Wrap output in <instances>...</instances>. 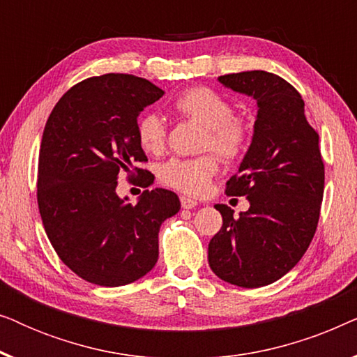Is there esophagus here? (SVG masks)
<instances>
[{
  "instance_id": "1",
  "label": "esophagus",
  "mask_w": 357,
  "mask_h": 357,
  "mask_svg": "<svg viewBox=\"0 0 357 357\" xmlns=\"http://www.w3.org/2000/svg\"><path fill=\"white\" fill-rule=\"evenodd\" d=\"M180 203H182L183 209H193L198 204L197 199L188 198V197H180Z\"/></svg>"
}]
</instances>
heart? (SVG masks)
Here are the masks:
<instances>
[{
	"mask_svg": "<svg viewBox=\"0 0 357 357\" xmlns=\"http://www.w3.org/2000/svg\"><path fill=\"white\" fill-rule=\"evenodd\" d=\"M174 110L206 128L204 149L216 151L227 160L237 159L245 151L250 130L242 119L234 116L231 102L216 91L203 86L190 87L174 100ZM136 138L146 153H162L165 144L164 120L154 112L141 115L136 123ZM218 170V159L211 154L193 159H172L162 165L160 180L183 193L203 195Z\"/></svg>",
	"mask_w": 357,
	"mask_h": 357,
	"instance_id": "heart-1",
	"label": "heart"
}]
</instances>
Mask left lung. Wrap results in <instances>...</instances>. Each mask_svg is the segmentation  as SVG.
I'll use <instances>...</instances> for the list:
<instances>
[{
  "label": "left lung",
  "mask_w": 357,
  "mask_h": 357,
  "mask_svg": "<svg viewBox=\"0 0 357 357\" xmlns=\"http://www.w3.org/2000/svg\"><path fill=\"white\" fill-rule=\"evenodd\" d=\"M224 87L257 104L252 143L227 182V195L250 208L216 204L222 227L208 245L214 275L241 287L271 284L297 265L319 224L325 167L319 135L304 115V100L282 77L266 71L219 76Z\"/></svg>",
  "instance_id": "obj_1"
}]
</instances>
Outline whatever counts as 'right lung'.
I'll return each instance as SVG.
<instances>
[{
	"label": "right lung",
	"mask_w": 357,
	"mask_h": 357,
	"mask_svg": "<svg viewBox=\"0 0 357 357\" xmlns=\"http://www.w3.org/2000/svg\"><path fill=\"white\" fill-rule=\"evenodd\" d=\"M164 91L143 77L104 75L73 86L43 130L37 202L61 261L82 280L116 287L138 281L159 257V229L178 213L170 190H144L136 204L116 195L120 174L154 182L136 138L138 116Z\"/></svg>",
	"instance_id": "right-lung-1"
}]
</instances>
